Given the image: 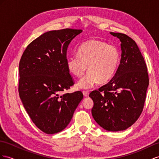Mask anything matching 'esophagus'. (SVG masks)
Masks as SVG:
<instances>
[{
	"label": "esophagus",
	"instance_id": "esophagus-1",
	"mask_svg": "<svg viewBox=\"0 0 159 159\" xmlns=\"http://www.w3.org/2000/svg\"><path fill=\"white\" fill-rule=\"evenodd\" d=\"M83 95H84V97H89V93L88 91H83Z\"/></svg>",
	"mask_w": 159,
	"mask_h": 159
}]
</instances>
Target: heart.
Returning <instances> with one entry per match:
<instances>
[{"label": "heart", "mask_w": 159, "mask_h": 159, "mask_svg": "<svg viewBox=\"0 0 159 159\" xmlns=\"http://www.w3.org/2000/svg\"><path fill=\"white\" fill-rule=\"evenodd\" d=\"M120 53L116 46L108 45L98 39H90L79 48L77 54L68 57L66 65L68 70L76 77L83 76L78 87L90 89L100 80L106 83L110 80L117 70L120 62Z\"/></svg>", "instance_id": "1"}]
</instances>
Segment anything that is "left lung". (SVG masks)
<instances>
[{
    "mask_svg": "<svg viewBox=\"0 0 159 159\" xmlns=\"http://www.w3.org/2000/svg\"><path fill=\"white\" fill-rule=\"evenodd\" d=\"M121 41V58L114 76L108 83L93 91L92 116L105 129L125 130L142 112L149 84L148 69L136 43L128 35L110 33Z\"/></svg>",
    "mask_w": 159,
    "mask_h": 159,
    "instance_id": "1",
    "label": "left lung"
}]
</instances>
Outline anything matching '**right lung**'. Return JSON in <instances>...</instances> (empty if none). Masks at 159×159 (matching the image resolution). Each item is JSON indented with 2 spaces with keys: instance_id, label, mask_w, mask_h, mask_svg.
Masks as SVG:
<instances>
[{
  "instance_id": "right-lung-1",
  "label": "right lung",
  "mask_w": 159,
  "mask_h": 159,
  "mask_svg": "<svg viewBox=\"0 0 159 159\" xmlns=\"http://www.w3.org/2000/svg\"><path fill=\"white\" fill-rule=\"evenodd\" d=\"M81 32L69 28L46 32L28 45L20 60L19 97L32 121L48 134L66 127L83 98L79 91L62 94L75 84L66 52Z\"/></svg>"
}]
</instances>
